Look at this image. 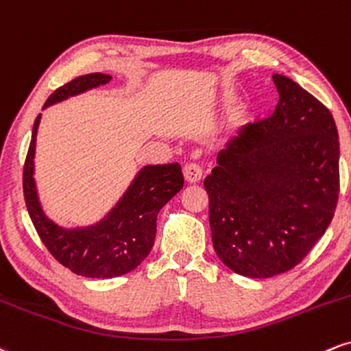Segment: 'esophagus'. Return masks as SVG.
Returning a JSON list of instances; mask_svg holds the SVG:
<instances>
[{
	"label": "esophagus",
	"instance_id": "esophagus-1",
	"mask_svg": "<svg viewBox=\"0 0 351 351\" xmlns=\"http://www.w3.org/2000/svg\"><path fill=\"white\" fill-rule=\"evenodd\" d=\"M184 177L189 184H197L202 179V167L199 164H187L184 167Z\"/></svg>",
	"mask_w": 351,
	"mask_h": 351
}]
</instances>
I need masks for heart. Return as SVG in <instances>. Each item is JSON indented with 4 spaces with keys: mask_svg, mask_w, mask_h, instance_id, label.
Segmentation results:
<instances>
[{
    "mask_svg": "<svg viewBox=\"0 0 351 351\" xmlns=\"http://www.w3.org/2000/svg\"><path fill=\"white\" fill-rule=\"evenodd\" d=\"M225 100H226V101L232 100V95H225Z\"/></svg>",
    "mask_w": 351,
    "mask_h": 351,
    "instance_id": "b5f03b06",
    "label": "heart"
}]
</instances>
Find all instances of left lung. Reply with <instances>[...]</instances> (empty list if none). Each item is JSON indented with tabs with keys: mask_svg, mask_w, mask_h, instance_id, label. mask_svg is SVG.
<instances>
[{
	"mask_svg": "<svg viewBox=\"0 0 351 351\" xmlns=\"http://www.w3.org/2000/svg\"><path fill=\"white\" fill-rule=\"evenodd\" d=\"M274 113L241 128L204 187L217 256L246 278L298 266L324 237L340 193V143L330 110L274 73Z\"/></svg>",
	"mask_w": 351,
	"mask_h": 351,
	"instance_id": "1",
	"label": "left lung"
}]
</instances>
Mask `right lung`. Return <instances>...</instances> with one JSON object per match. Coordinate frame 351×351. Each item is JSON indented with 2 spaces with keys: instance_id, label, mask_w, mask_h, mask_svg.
Here are the masks:
<instances>
[{
  "instance_id": "1",
  "label": "right lung",
  "mask_w": 351,
  "mask_h": 351,
  "mask_svg": "<svg viewBox=\"0 0 351 351\" xmlns=\"http://www.w3.org/2000/svg\"><path fill=\"white\" fill-rule=\"evenodd\" d=\"M110 80L111 77L106 73L73 78L47 98L44 108ZM39 121L40 114H37L24 162L23 191L29 217L40 241L62 266L84 278L108 279L136 269L154 245L159 210L184 187L182 169L177 162L143 167L106 218L86 228L65 230L45 217L37 197L34 151Z\"/></svg>"
}]
</instances>
